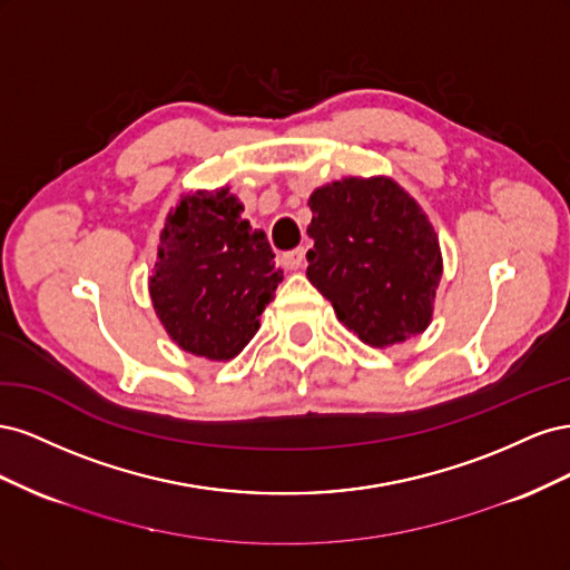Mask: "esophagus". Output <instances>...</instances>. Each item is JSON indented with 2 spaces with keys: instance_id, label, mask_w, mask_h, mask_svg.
Segmentation results:
<instances>
[{
  "instance_id": "esophagus-1",
  "label": "esophagus",
  "mask_w": 570,
  "mask_h": 570,
  "mask_svg": "<svg viewBox=\"0 0 570 570\" xmlns=\"http://www.w3.org/2000/svg\"><path fill=\"white\" fill-rule=\"evenodd\" d=\"M281 264H283V268H287V271H297V268L304 264V247H297V249L281 254Z\"/></svg>"
}]
</instances>
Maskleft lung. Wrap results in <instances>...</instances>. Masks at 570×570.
I'll list each match as a JSON object with an SVG mask.
<instances>
[{
	"instance_id": "1",
	"label": "left lung",
	"mask_w": 570,
	"mask_h": 570,
	"mask_svg": "<svg viewBox=\"0 0 570 570\" xmlns=\"http://www.w3.org/2000/svg\"><path fill=\"white\" fill-rule=\"evenodd\" d=\"M306 278L371 347L423 333L442 278L438 235L392 178H342L308 197Z\"/></svg>"
}]
</instances>
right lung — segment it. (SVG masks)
<instances>
[{"mask_svg": "<svg viewBox=\"0 0 570 570\" xmlns=\"http://www.w3.org/2000/svg\"><path fill=\"white\" fill-rule=\"evenodd\" d=\"M228 187L197 189L168 214L149 278L154 312L180 350L228 361L247 347L283 281L264 230Z\"/></svg>", "mask_w": 570, "mask_h": 570, "instance_id": "1", "label": "right lung"}]
</instances>
